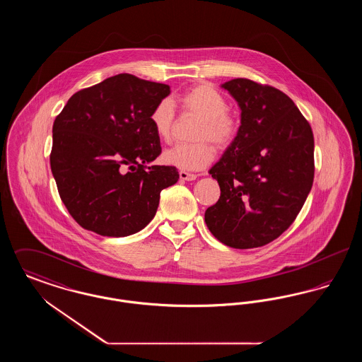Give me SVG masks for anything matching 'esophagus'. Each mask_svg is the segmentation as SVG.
Listing matches in <instances>:
<instances>
[{
    "label": "esophagus",
    "instance_id": "1",
    "mask_svg": "<svg viewBox=\"0 0 362 362\" xmlns=\"http://www.w3.org/2000/svg\"><path fill=\"white\" fill-rule=\"evenodd\" d=\"M179 177L180 180H195L197 179V175L195 173H186V171H180L179 173Z\"/></svg>",
    "mask_w": 362,
    "mask_h": 362
}]
</instances>
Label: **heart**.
<instances>
[{"mask_svg": "<svg viewBox=\"0 0 362 362\" xmlns=\"http://www.w3.org/2000/svg\"><path fill=\"white\" fill-rule=\"evenodd\" d=\"M176 103L183 111L201 117L194 136L201 141L176 144L163 153V160L179 170L199 171L207 167L216 156L206 139L220 149L228 148L239 134V119L228 110L226 98L214 86H192L177 96ZM175 115V107L170 99L160 100L152 108L149 121L160 139L168 141L171 137Z\"/></svg>", "mask_w": 362, "mask_h": 362, "instance_id": "obj_1", "label": "heart"}]
</instances>
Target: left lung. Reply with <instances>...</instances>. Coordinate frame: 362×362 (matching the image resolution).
<instances>
[{
  "mask_svg": "<svg viewBox=\"0 0 362 362\" xmlns=\"http://www.w3.org/2000/svg\"><path fill=\"white\" fill-rule=\"evenodd\" d=\"M241 110L239 134L209 171L221 189L209 230L225 245L257 248L296 220L313 183V133L292 99L248 78L223 84Z\"/></svg>",
  "mask_w": 362,
  "mask_h": 362,
  "instance_id": "left-lung-1",
  "label": "left lung"
}]
</instances>
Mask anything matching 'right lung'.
Returning <instances> with one entry per match:
<instances>
[{"label": "right lung", "mask_w": 362, "mask_h": 362, "mask_svg": "<svg viewBox=\"0 0 362 362\" xmlns=\"http://www.w3.org/2000/svg\"><path fill=\"white\" fill-rule=\"evenodd\" d=\"M167 84L122 73L76 92L52 124V173L76 223L108 238L144 229L175 167L151 165L161 153L149 121Z\"/></svg>", "instance_id": "right-lung-1"}]
</instances>
